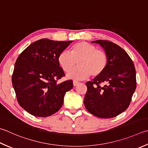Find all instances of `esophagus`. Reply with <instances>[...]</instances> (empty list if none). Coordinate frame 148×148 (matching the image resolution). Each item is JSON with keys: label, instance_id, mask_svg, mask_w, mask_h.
<instances>
[{"label": "esophagus", "instance_id": "esophagus-1", "mask_svg": "<svg viewBox=\"0 0 148 148\" xmlns=\"http://www.w3.org/2000/svg\"><path fill=\"white\" fill-rule=\"evenodd\" d=\"M79 83V82H78V81H76V80H74L73 81V85H74V86H77Z\"/></svg>", "mask_w": 148, "mask_h": 148}]
</instances>
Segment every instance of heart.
Wrapping results in <instances>:
<instances>
[{"instance_id": "b5f03b06", "label": "heart", "mask_w": 148, "mask_h": 148, "mask_svg": "<svg viewBox=\"0 0 148 148\" xmlns=\"http://www.w3.org/2000/svg\"><path fill=\"white\" fill-rule=\"evenodd\" d=\"M77 62L79 66L71 71ZM58 62L65 72L71 71L67 74L69 78L80 80L90 75L92 77L100 76L108 66V56L106 52L82 41L74 43L70 53L62 52L58 56Z\"/></svg>"}]
</instances>
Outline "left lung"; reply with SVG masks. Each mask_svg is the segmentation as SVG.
Returning a JSON list of instances; mask_svg holds the SVG:
<instances>
[{"label":"left lung","instance_id":"left-lung-1","mask_svg":"<svg viewBox=\"0 0 148 148\" xmlns=\"http://www.w3.org/2000/svg\"><path fill=\"white\" fill-rule=\"evenodd\" d=\"M108 56L105 71L86 82L84 99L86 110L97 117L112 118L128 108L136 88V72L128 53L108 40H96ZM103 84V86H101Z\"/></svg>","mask_w":148,"mask_h":148}]
</instances>
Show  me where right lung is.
I'll return each instance as SVG.
<instances>
[{
  "mask_svg": "<svg viewBox=\"0 0 148 148\" xmlns=\"http://www.w3.org/2000/svg\"><path fill=\"white\" fill-rule=\"evenodd\" d=\"M72 41L43 38L31 43L16 59L12 84L20 106L36 117H48L62 106L72 80L59 83L65 74L58 56Z\"/></svg>",
  "mask_w": 148,
  "mask_h": 148,
  "instance_id": "right-lung-1",
  "label": "right lung"
}]
</instances>
